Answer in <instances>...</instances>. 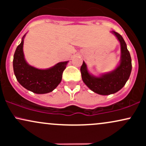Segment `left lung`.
<instances>
[{
  "instance_id": "8db88e82",
  "label": "left lung",
  "mask_w": 146,
  "mask_h": 146,
  "mask_svg": "<svg viewBox=\"0 0 146 146\" xmlns=\"http://www.w3.org/2000/svg\"><path fill=\"white\" fill-rule=\"evenodd\" d=\"M111 33L116 36L121 46V59L117 68L99 77L90 74L84 62L80 68L84 82L90 90L99 95L113 94L121 89L128 81L132 71L131 57L124 40L118 33L114 31Z\"/></svg>"
}]
</instances>
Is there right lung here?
<instances>
[{"mask_svg": "<svg viewBox=\"0 0 146 146\" xmlns=\"http://www.w3.org/2000/svg\"><path fill=\"white\" fill-rule=\"evenodd\" d=\"M25 35L14 53L13 67L15 76L18 82L28 90L36 94L50 93L61 82L62 73L68 61L61 62L46 69H39L29 65L23 53Z\"/></svg>", "mask_w": 146, "mask_h": 146, "instance_id": "right-lung-1", "label": "right lung"}]
</instances>
